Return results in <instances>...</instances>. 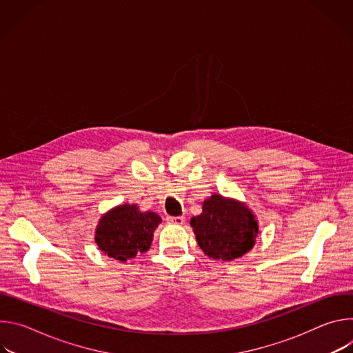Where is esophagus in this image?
<instances>
[{"mask_svg":"<svg viewBox=\"0 0 353 353\" xmlns=\"http://www.w3.org/2000/svg\"><path fill=\"white\" fill-rule=\"evenodd\" d=\"M168 222L173 223V225H183L184 216H168Z\"/></svg>","mask_w":353,"mask_h":353,"instance_id":"34e87169","label":"esophagus"}]
</instances>
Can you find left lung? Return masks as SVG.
I'll return each instance as SVG.
<instances>
[{"label": "left lung", "mask_w": 353, "mask_h": 353, "mask_svg": "<svg viewBox=\"0 0 353 353\" xmlns=\"http://www.w3.org/2000/svg\"><path fill=\"white\" fill-rule=\"evenodd\" d=\"M190 225L201 250L208 257L222 261L248 253L259 234V222L250 208L219 194L204 201L203 214L192 216Z\"/></svg>", "instance_id": "1"}]
</instances>
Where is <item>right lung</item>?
I'll return each mask as SVG.
<instances>
[{"mask_svg": "<svg viewBox=\"0 0 353 353\" xmlns=\"http://www.w3.org/2000/svg\"><path fill=\"white\" fill-rule=\"evenodd\" d=\"M161 222L158 214L141 212L135 204L119 205L100 218L94 241L105 254L125 263L149 250Z\"/></svg>", "mask_w": 353, "mask_h": 353, "instance_id": "add662e5", "label": "right lung"}]
</instances>
